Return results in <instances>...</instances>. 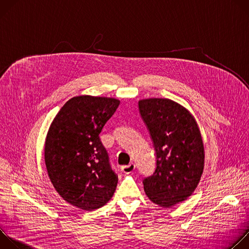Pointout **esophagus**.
Masks as SVG:
<instances>
[{"label":"esophagus","mask_w":249,"mask_h":249,"mask_svg":"<svg viewBox=\"0 0 249 249\" xmlns=\"http://www.w3.org/2000/svg\"><path fill=\"white\" fill-rule=\"evenodd\" d=\"M135 168H136V165H135L134 163H130V164H128V165H123V166L121 167V170H122L124 173L129 174V173H132V172L135 170Z\"/></svg>","instance_id":"1"}]
</instances>
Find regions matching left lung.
I'll list each match as a JSON object with an SVG mask.
<instances>
[{
	"label": "left lung",
	"mask_w": 249,
	"mask_h": 249,
	"mask_svg": "<svg viewBox=\"0 0 249 249\" xmlns=\"http://www.w3.org/2000/svg\"><path fill=\"white\" fill-rule=\"evenodd\" d=\"M157 155V167L144 179L149 199L163 208L185 201L198 186L205 151L199 126L184 106L168 98L139 100Z\"/></svg>",
	"instance_id": "8db88e82"
}]
</instances>
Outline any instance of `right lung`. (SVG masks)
I'll return each instance as SVG.
<instances>
[{"mask_svg": "<svg viewBox=\"0 0 249 249\" xmlns=\"http://www.w3.org/2000/svg\"><path fill=\"white\" fill-rule=\"evenodd\" d=\"M120 100L79 95L69 99L53 119L45 140L44 160L51 183L68 203L85 211L104 206L118 176L99 133Z\"/></svg>", "mask_w": 249, "mask_h": 249, "instance_id": "add662e5", "label": "right lung"}]
</instances>
